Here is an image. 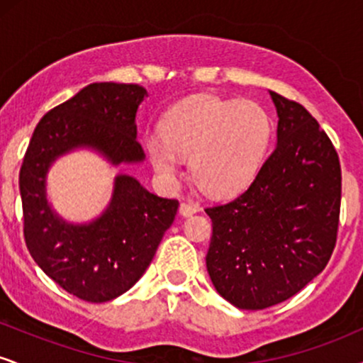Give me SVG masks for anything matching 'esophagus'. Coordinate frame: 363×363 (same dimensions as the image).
<instances>
[{
  "instance_id": "1",
  "label": "esophagus",
  "mask_w": 363,
  "mask_h": 363,
  "mask_svg": "<svg viewBox=\"0 0 363 363\" xmlns=\"http://www.w3.org/2000/svg\"><path fill=\"white\" fill-rule=\"evenodd\" d=\"M199 208L196 205H189V203H181V206H179V213L182 216H191L194 213H198Z\"/></svg>"
}]
</instances>
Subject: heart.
<instances>
[{
  "instance_id": "obj_1",
  "label": "heart",
  "mask_w": 363,
  "mask_h": 363,
  "mask_svg": "<svg viewBox=\"0 0 363 363\" xmlns=\"http://www.w3.org/2000/svg\"><path fill=\"white\" fill-rule=\"evenodd\" d=\"M272 140L273 121L259 104L193 95L165 112L160 135L145 136V150L164 182L176 184L182 158H189L194 184L223 198L251 184Z\"/></svg>"
}]
</instances>
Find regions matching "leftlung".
Segmentation results:
<instances>
[{"instance_id": "1", "label": "left lung", "mask_w": 363, "mask_h": 363, "mask_svg": "<svg viewBox=\"0 0 363 363\" xmlns=\"http://www.w3.org/2000/svg\"><path fill=\"white\" fill-rule=\"evenodd\" d=\"M277 107L274 152L251 186L213 222L206 269L220 295L245 311L294 297L326 268L341 203L338 153L301 104L269 91Z\"/></svg>"}]
</instances>
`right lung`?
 <instances>
[{
	"label": "right lung",
	"instance_id": "right-lung-1",
	"mask_svg": "<svg viewBox=\"0 0 363 363\" xmlns=\"http://www.w3.org/2000/svg\"><path fill=\"white\" fill-rule=\"evenodd\" d=\"M147 95L131 83H91L39 121L25 153L20 196L28 252L51 280L82 301H112L143 277L179 203L118 174L101 215L68 222L49 203V169L77 150L95 152L112 167L141 164L136 112Z\"/></svg>",
	"mask_w": 363,
	"mask_h": 363
}]
</instances>
